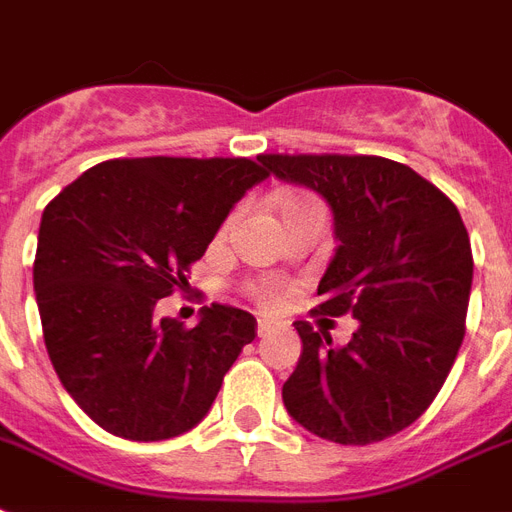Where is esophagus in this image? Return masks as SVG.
Listing matches in <instances>:
<instances>
[{"label":"esophagus","instance_id":"1","mask_svg":"<svg viewBox=\"0 0 512 512\" xmlns=\"http://www.w3.org/2000/svg\"><path fill=\"white\" fill-rule=\"evenodd\" d=\"M271 327H273L271 319H260V322H257V335L268 333V330H271Z\"/></svg>","mask_w":512,"mask_h":512}]
</instances>
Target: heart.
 <instances>
[{
	"label": "heart",
	"instance_id": "heart-1",
	"mask_svg": "<svg viewBox=\"0 0 512 512\" xmlns=\"http://www.w3.org/2000/svg\"><path fill=\"white\" fill-rule=\"evenodd\" d=\"M287 204H290V201H287ZM247 295L263 308H279L284 300H287V290H284L282 284L265 282V279L263 282H249Z\"/></svg>",
	"mask_w": 512,
	"mask_h": 512
}]
</instances>
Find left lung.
Masks as SVG:
<instances>
[{
  "mask_svg": "<svg viewBox=\"0 0 512 512\" xmlns=\"http://www.w3.org/2000/svg\"><path fill=\"white\" fill-rule=\"evenodd\" d=\"M257 161L330 204L338 249L317 311L360 322L346 346L295 322L303 354L282 386L284 408L341 446L392 438L432 405L462 346L473 249L459 209L405 163L378 155Z\"/></svg>",
  "mask_w": 512,
  "mask_h": 512,
  "instance_id": "obj_1",
  "label": "left lung"
}]
</instances>
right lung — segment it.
Returning <instances> with one entry per match:
<instances>
[{
    "label": "right lung",
    "mask_w": 512,
    "mask_h": 512,
    "mask_svg": "<svg viewBox=\"0 0 512 512\" xmlns=\"http://www.w3.org/2000/svg\"><path fill=\"white\" fill-rule=\"evenodd\" d=\"M268 171L249 158H115L45 206L34 257L48 357L74 403L126 440H169L212 408L255 341V317L201 308L185 327L158 300L187 284L214 233Z\"/></svg>",
    "instance_id": "obj_1"
}]
</instances>
